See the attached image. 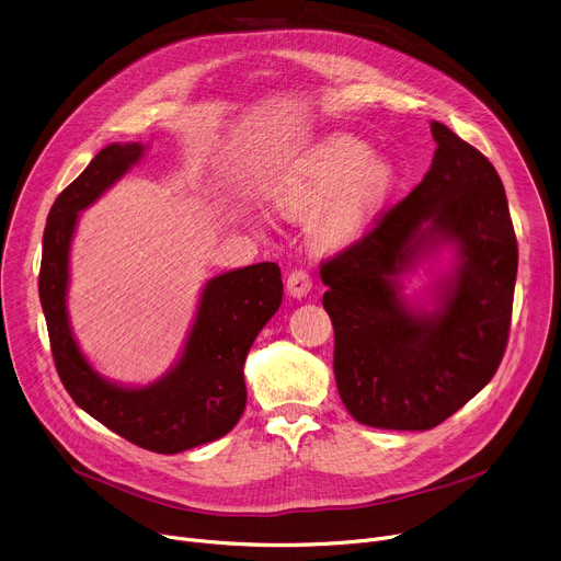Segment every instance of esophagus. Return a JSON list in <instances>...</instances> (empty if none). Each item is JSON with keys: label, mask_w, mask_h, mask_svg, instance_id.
I'll list each match as a JSON object with an SVG mask.
<instances>
[{"label": "esophagus", "mask_w": 561, "mask_h": 561, "mask_svg": "<svg viewBox=\"0 0 561 561\" xmlns=\"http://www.w3.org/2000/svg\"><path fill=\"white\" fill-rule=\"evenodd\" d=\"M311 286H313V279H311V275L307 273V271H293L290 275H288V279H286V288H288V295H293V297H304V295H309L311 293Z\"/></svg>", "instance_id": "34e87169"}]
</instances>
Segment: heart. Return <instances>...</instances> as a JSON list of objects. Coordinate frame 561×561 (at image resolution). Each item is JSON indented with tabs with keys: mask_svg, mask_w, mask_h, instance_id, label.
I'll return each instance as SVG.
<instances>
[{
	"mask_svg": "<svg viewBox=\"0 0 561 561\" xmlns=\"http://www.w3.org/2000/svg\"><path fill=\"white\" fill-rule=\"evenodd\" d=\"M393 165L369 154V147L351 136L318 145L307 159L268 187L273 206L286 217H311V243L337 250L351 243L393 187Z\"/></svg>",
	"mask_w": 561,
	"mask_h": 561,
	"instance_id": "b5f03b06",
	"label": "heart"
}]
</instances>
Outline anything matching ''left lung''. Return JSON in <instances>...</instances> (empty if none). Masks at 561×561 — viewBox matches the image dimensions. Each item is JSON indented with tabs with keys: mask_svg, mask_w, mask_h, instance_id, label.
<instances>
[{
	"mask_svg": "<svg viewBox=\"0 0 561 561\" xmlns=\"http://www.w3.org/2000/svg\"><path fill=\"white\" fill-rule=\"evenodd\" d=\"M432 136L423 181L320 268L340 398L380 430L423 432L461 410L496 374L511 333L519 250L503 183L445 125L432 123ZM443 242L459 264L427 314L403 301L399 277Z\"/></svg>",
	"mask_w": 561,
	"mask_h": 561,
	"instance_id": "1",
	"label": "left lung"
}]
</instances>
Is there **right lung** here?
Segmentation results:
<instances>
[{
  "label": "right lung",
  "instance_id": "add662e5",
  "mask_svg": "<svg viewBox=\"0 0 561 561\" xmlns=\"http://www.w3.org/2000/svg\"><path fill=\"white\" fill-rule=\"evenodd\" d=\"M142 149L140 142L100 149L60 192L44 228L37 286L50 353L73 402L142 449L176 454L217 440L239 423L245 407V355L277 313L284 286L273 262L213 277L203 288L181 360L168 376L147 387H121L98 376L69 327V248L78 213L138 163Z\"/></svg>",
  "mask_w": 561,
  "mask_h": 561
}]
</instances>
